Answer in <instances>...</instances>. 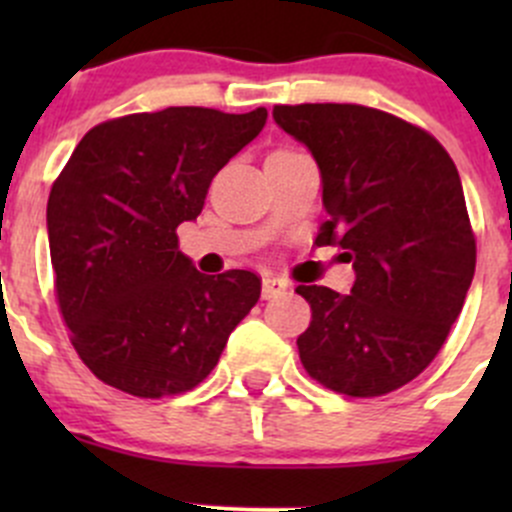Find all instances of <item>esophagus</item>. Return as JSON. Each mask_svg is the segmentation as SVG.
Wrapping results in <instances>:
<instances>
[{
    "mask_svg": "<svg viewBox=\"0 0 512 512\" xmlns=\"http://www.w3.org/2000/svg\"><path fill=\"white\" fill-rule=\"evenodd\" d=\"M285 289H287V282L280 280V277H272V275L262 277V297L265 299L277 297V294H282Z\"/></svg>",
    "mask_w": 512,
    "mask_h": 512,
    "instance_id": "obj_1",
    "label": "esophagus"
}]
</instances>
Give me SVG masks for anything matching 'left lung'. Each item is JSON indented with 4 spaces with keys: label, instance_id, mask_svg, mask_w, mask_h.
Returning a JSON list of instances; mask_svg holds the SVG:
<instances>
[{
    "label": "left lung",
    "instance_id": "obj_1",
    "mask_svg": "<svg viewBox=\"0 0 512 512\" xmlns=\"http://www.w3.org/2000/svg\"><path fill=\"white\" fill-rule=\"evenodd\" d=\"M322 175L329 220L317 245L342 247L354 287L299 285L312 322L299 359L347 396H381L416 379L446 342L476 272V237L446 148L391 113L356 103L275 106Z\"/></svg>",
    "mask_w": 512,
    "mask_h": 512
}]
</instances>
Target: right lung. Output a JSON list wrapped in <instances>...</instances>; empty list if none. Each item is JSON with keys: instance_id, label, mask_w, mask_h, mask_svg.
<instances>
[{"instance_id": "obj_1", "label": "right lung", "mask_w": 512, "mask_h": 512, "mask_svg": "<svg viewBox=\"0 0 512 512\" xmlns=\"http://www.w3.org/2000/svg\"><path fill=\"white\" fill-rule=\"evenodd\" d=\"M267 123V108L170 106L91 128L51 185V270L71 344L103 381L141 399L190 391L260 299L247 270L203 275L178 250L210 180Z\"/></svg>"}]
</instances>
